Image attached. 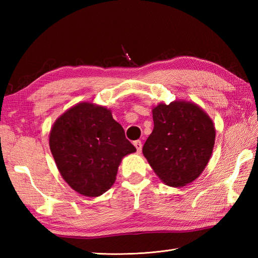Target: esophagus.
I'll return each instance as SVG.
<instances>
[{"mask_svg": "<svg viewBox=\"0 0 258 258\" xmlns=\"http://www.w3.org/2000/svg\"><path fill=\"white\" fill-rule=\"evenodd\" d=\"M133 144L136 147V151H138V153H141L142 147H143V144H142V142L141 141H135Z\"/></svg>", "mask_w": 258, "mask_h": 258, "instance_id": "esophagus-1", "label": "esophagus"}]
</instances>
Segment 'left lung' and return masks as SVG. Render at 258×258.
Masks as SVG:
<instances>
[{
  "mask_svg": "<svg viewBox=\"0 0 258 258\" xmlns=\"http://www.w3.org/2000/svg\"><path fill=\"white\" fill-rule=\"evenodd\" d=\"M154 128L143 146L151 167L168 186H184L200 176L215 143L212 119L193 103L172 102L153 109Z\"/></svg>",
  "mask_w": 258,
  "mask_h": 258,
  "instance_id": "8db88e82",
  "label": "left lung"
}]
</instances>
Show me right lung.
<instances>
[{"mask_svg":"<svg viewBox=\"0 0 258 258\" xmlns=\"http://www.w3.org/2000/svg\"><path fill=\"white\" fill-rule=\"evenodd\" d=\"M50 149L65 182L90 197L111 188L122 158L136 151L111 111L91 103L78 104L57 118Z\"/></svg>","mask_w":258,"mask_h":258,"instance_id":"right-lung-1","label":"right lung"}]
</instances>
